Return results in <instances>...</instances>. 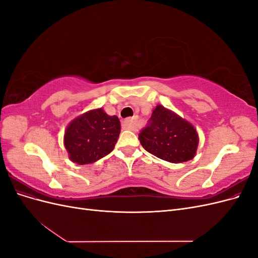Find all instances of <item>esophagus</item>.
<instances>
[{
	"instance_id": "obj_1",
	"label": "esophagus",
	"mask_w": 258,
	"mask_h": 258,
	"mask_svg": "<svg viewBox=\"0 0 258 258\" xmlns=\"http://www.w3.org/2000/svg\"><path fill=\"white\" fill-rule=\"evenodd\" d=\"M122 127L127 130L136 131L137 130V120L135 118H128L122 121Z\"/></svg>"
}]
</instances>
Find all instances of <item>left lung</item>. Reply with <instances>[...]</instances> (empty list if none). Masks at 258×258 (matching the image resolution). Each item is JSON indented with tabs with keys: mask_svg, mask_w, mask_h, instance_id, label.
<instances>
[{
	"mask_svg": "<svg viewBox=\"0 0 258 258\" xmlns=\"http://www.w3.org/2000/svg\"><path fill=\"white\" fill-rule=\"evenodd\" d=\"M139 140L145 151L173 163L192 159L199 142L192 124L162 105L156 106Z\"/></svg>",
	"mask_w": 258,
	"mask_h": 258,
	"instance_id": "8db88e82",
	"label": "left lung"
}]
</instances>
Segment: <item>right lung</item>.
I'll list each match as a JSON object with an SVG mask.
<instances>
[{
	"label": "right lung",
	"mask_w": 258,
	"mask_h": 258,
	"mask_svg": "<svg viewBox=\"0 0 258 258\" xmlns=\"http://www.w3.org/2000/svg\"><path fill=\"white\" fill-rule=\"evenodd\" d=\"M119 134L118 117L107 115L102 108H98L77 117L69 124L64 146L73 162L87 165L110 154Z\"/></svg>",
	"instance_id": "right-lung-1"
}]
</instances>
